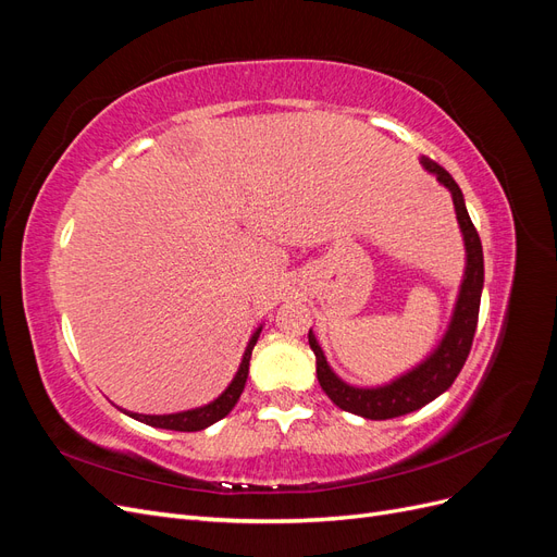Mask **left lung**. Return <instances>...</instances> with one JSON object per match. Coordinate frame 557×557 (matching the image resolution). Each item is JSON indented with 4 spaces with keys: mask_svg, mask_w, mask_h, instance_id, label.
Listing matches in <instances>:
<instances>
[{
    "mask_svg": "<svg viewBox=\"0 0 557 557\" xmlns=\"http://www.w3.org/2000/svg\"><path fill=\"white\" fill-rule=\"evenodd\" d=\"M420 164H423L425 172L436 176V181L450 193L455 218H458L465 242V274L460 281L458 297H455L448 327L440 344L434 346V350L425 360H420L416 367H411L409 372H404L383 385L367 387L346 383L336 374L330 367L323 348H320L315 334L309 330V346L315 352V374L320 387H323L325 395L336 404V407L369 420H387L411 413L444 395L453 385V381L458 379L460 369L465 367L479 323V307L483 293V248L479 232L474 223H471L462 190L458 188V183L453 181V176L444 166L428 158H420Z\"/></svg>",
    "mask_w": 557,
    "mask_h": 557,
    "instance_id": "8db88e82",
    "label": "left lung"
}]
</instances>
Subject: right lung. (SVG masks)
Wrapping results in <instances>:
<instances>
[{"label":"right lung","instance_id":"add662e5","mask_svg":"<svg viewBox=\"0 0 557 557\" xmlns=\"http://www.w3.org/2000/svg\"><path fill=\"white\" fill-rule=\"evenodd\" d=\"M262 332V325L256 327V332L250 334V339L246 344V350H244V358L239 362V369L237 374H234V379L230 381V385L225 387V391L218 395L213 401L205 404V407H195V409H188V411H178V413H162V416H150V413H134V411H125L121 409L123 413H127L129 418L139 420V423H146L150 428H160V430H176V432H199V430H207L209 425L218 423V420L225 418L232 409L234 404L239 401L242 393H244V385H246V379H248V364H250V352H252V346L258 344V336Z\"/></svg>","mask_w":557,"mask_h":557}]
</instances>
